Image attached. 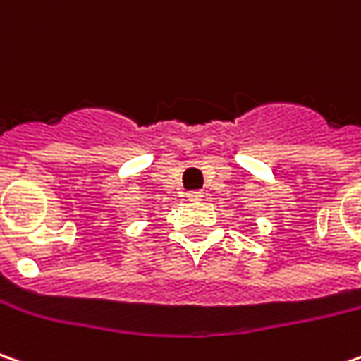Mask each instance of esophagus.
Wrapping results in <instances>:
<instances>
[{
	"label": "esophagus",
	"mask_w": 361,
	"mask_h": 361,
	"mask_svg": "<svg viewBox=\"0 0 361 361\" xmlns=\"http://www.w3.org/2000/svg\"><path fill=\"white\" fill-rule=\"evenodd\" d=\"M185 197H188L190 202H200V200L204 197V192H188L185 193Z\"/></svg>",
	"instance_id": "34e87169"
}]
</instances>
